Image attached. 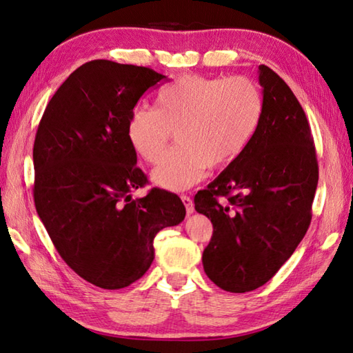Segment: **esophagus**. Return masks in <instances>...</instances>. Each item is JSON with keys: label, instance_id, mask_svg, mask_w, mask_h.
<instances>
[{"label": "esophagus", "instance_id": "obj_1", "mask_svg": "<svg viewBox=\"0 0 353 353\" xmlns=\"http://www.w3.org/2000/svg\"><path fill=\"white\" fill-rule=\"evenodd\" d=\"M181 199H182L183 205H185V208H186V214L191 215V214L194 212V203H192L191 197H190V196H185V194H183V196H182Z\"/></svg>", "mask_w": 353, "mask_h": 353}]
</instances>
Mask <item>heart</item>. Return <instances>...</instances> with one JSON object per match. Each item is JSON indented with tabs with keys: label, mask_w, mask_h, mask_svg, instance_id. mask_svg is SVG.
Returning a JSON list of instances; mask_svg holds the SVG:
<instances>
[{
	"label": "heart",
	"mask_w": 353,
	"mask_h": 353,
	"mask_svg": "<svg viewBox=\"0 0 353 353\" xmlns=\"http://www.w3.org/2000/svg\"><path fill=\"white\" fill-rule=\"evenodd\" d=\"M264 101L247 77L186 74L163 86L156 109L137 106L127 121V138L142 159L157 163L177 130L181 145L152 172L156 185L183 191L199 183L209 167L235 162L258 133Z\"/></svg>",
	"instance_id": "heart-1"
}]
</instances>
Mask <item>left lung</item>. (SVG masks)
<instances>
[{
    "instance_id": "1",
    "label": "left lung",
    "mask_w": 353,
    "mask_h": 353,
    "mask_svg": "<svg viewBox=\"0 0 353 353\" xmlns=\"http://www.w3.org/2000/svg\"><path fill=\"white\" fill-rule=\"evenodd\" d=\"M262 114L258 133L235 162L194 197L214 234L203 268L216 287L247 292L277 273L311 223L319 163L311 127L290 86L259 65ZM219 196L228 201L220 204Z\"/></svg>"
}]
</instances>
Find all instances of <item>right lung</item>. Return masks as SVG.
Segmentation results:
<instances>
[{
    "mask_svg": "<svg viewBox=\"0 0 353 353\" xmlns=\"http://www.w3.org/2000/svg\"><path fill=\"white\" fill-rule=\"evenodd\" d=\"M167 77L145 66L92 61L52 95L37 127L34 206L62 259L95 287H129L152 265L153 239L185 219L176 194L147 183L127 138L138 100Z\"/></svg>",
    "mask_w": 353,
    "mask_h": 353,
    "instance_id": "1",
    "label": "right lung"
}]
</instances>
